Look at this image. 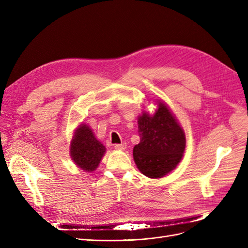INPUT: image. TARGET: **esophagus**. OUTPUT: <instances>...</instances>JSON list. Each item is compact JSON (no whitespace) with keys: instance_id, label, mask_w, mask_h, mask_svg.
Returning <instances> with one entry per match:
<instances>
[{"instance_id":"obj_1","label":"esophagus","mask_w":248,"mask_h":248,"mask_svg":"<svg viewBox=\"0 0 248 248\" xmlns=\"http://www.w3.org/2000/svg\"><path fill=\"white\" fill-rule=\"evenodd\" d=\"M115 149L117 150H124L126 149V144H116Z\"/></svg>"}]
</instances>
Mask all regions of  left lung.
I'll list each match as a JSON object with an SVG mask.
<instances>
[{
    "label": "left lung",
    "instance_id": "left-lung-1",
    "mask_svg": "<svg viewBox=\"0 0 248 248\" xmlns=\"http://www.w3.org/2000/svg\"><path fill=\"white\" fill-rule=\"evenodd\" d=\"M140 144L133 148V159L145 176L157 179L169 174L182 159L185 133L167 107L158 102L153 115L144 111L138 119Z\"/></svg>",
    "mask_w": 248,
    "mask_h": 248
}]
</instances>
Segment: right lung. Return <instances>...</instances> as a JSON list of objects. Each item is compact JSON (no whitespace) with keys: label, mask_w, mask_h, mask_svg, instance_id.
<instances>
[{"label":"right lung","mask_w":248,"mask_h":248,"mask_svg":"<svg viewBox=\"0 0 248 248\" xmlns=\"http://www.w3.org/2000/svg\"><path fill=\"white\" fill-rule=\"evenodd\" d=\"M106 147L97 140L92 129L80 124L71 140L70 156L77 166L85 171H94L106 153Z\"/></svg>","instance_id":"add662e5"}]
</instances>
